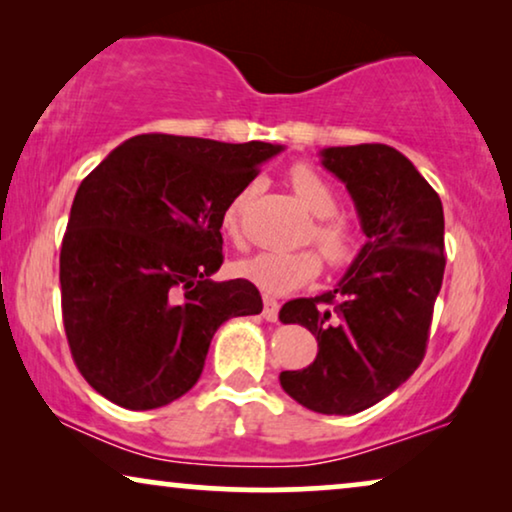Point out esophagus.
Returning a JSON list of instances; mask_svg holds the SVG:
<instances>
[{"mask_svg":"<svg viewBox=\"0 0 512 512\" xmlns=\"http://www.w3.org/2000/svg\"><path fill=\"white\" fill-rule=\"evenodd\" d=\"M263 317L268 321H277L279 317V303L272 296H268V293L263 296Z\"/></svg>","mask_w":512,"mask_h":512,"instance_id":"esophagus-1","label":"esophagus"}]
</instances>
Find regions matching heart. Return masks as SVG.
I'll return each instance as SVG.
<instances>
[{"instance_id":"obj_1","label":"heart","mask_w":512,"mask_h":512,"mask_svg":"<svg viewBox=\"0 0 512 512\" xmlns=\"http://www.w3.org/2000/svg\"><path fill=\"white\" fill-rule=\"evenodd\" d=\"M289 181L293 193L300 202L317 216L314 228L310 230V240L317 242L326 263L333 268L347 265L359 251V230L347 216L338 214V193L328 184L324 174L314 170L312 165L298 163L291 167ZM256 191V184H247L240 193L230 200L223 214V230L233 242L242 240V212ZM240 275L254 282L265 293H291L300 286L310 284L321 270V258L317 251H261L244 258L240 263Z\"/></svg>"}]
</instances>
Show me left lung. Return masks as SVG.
Returning <instances> with one entry per match:
<instances>
[{
	"label": "left lung",
	"mask_w": 512,
	"mask_h": 512,
	"mask_svg": "<svg viewBox=\"0 0 512 512\" xmlns=\"http://www.w3.org/2000/svg\"><path fill=\"white\" fill-rule=\"evenodd\" d=\"M321 165L352 195L359 256L333 291L289 300L282 324L317 338V359L284 370L282 389L321 415H356L415 373L445 272L443 202L417 167L387 144L331 146Z\"/></svg>",
	"instance_id": "1"
}]
</instances>
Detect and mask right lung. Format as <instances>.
I'll use <instances>...</instances> for the list:
<instances>
[{
  "label": "right lung",
  "mask_w": 512,
  "mask_h": 512,
  "mask_svg": "<svg viewBox=\"0 0 512 512\" xmlns=\"http://www.w3.org/2000/svg\"><path fill=\"white\" fill-rule=\"evenodd\" d=\"M282 146L137 135L81 181L60 249L62 324L79 373L128 410L177 401L198 382L230 317L263 310L223 263V214Z\"/></svg>",
  "instance_id": "1"
}]
</instances>
